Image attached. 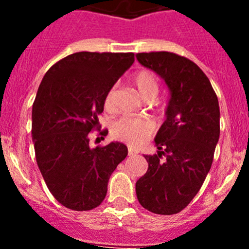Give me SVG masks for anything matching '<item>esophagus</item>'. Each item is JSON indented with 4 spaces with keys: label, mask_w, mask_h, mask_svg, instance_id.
<instances>
[{
    "label": "esophagus",
    "mask_w": 249,
    "mask_h": 249,
    "mask_svg": "<svg viewBox=\"0 0 249 249\" xmlns=\"http://www.w3.org/2000/svg\"><path fill=\"white\" fill-rule=\"evenodd\" d=\"M135 153H136V152H135V151H133V149L128 148V155H129V156H132V155H135Z\"/></svg>",
    "instance_id": "obj_1"
}]
</instances>
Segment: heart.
<instances>
[{
  "instance_id": "1",
  "label": "heart",
  "mask_w": 249,
  "mask_h": 249,
  "mask_svg": "<svg viewBox=\"0 0 249 249\" xmlns=\"http://www.w3.org/2000/svg\"><path fill=\"white\" fill-rule=\"evenodd\" d=\"M133 83L138 93L146 101H152L157 97L160 89V81L155 72L142 70L133 77ZM117 87L111 86L105 94L103 106L107 111L112 112L116 108ZM155 131V123L148 117H121L114 121L111 127L112 136L116 140L126 142L129 146H140Z\"/></svg>"
}]
</instances>
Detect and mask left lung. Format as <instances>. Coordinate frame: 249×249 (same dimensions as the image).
I'll use <instances>...</instances> for the list:
<instances>
[{"label":"left lung","instance_id":"left-lung-1","mask_svg":"<svg viewBox=\"0 0 249 249\" xmlns=\"http://www.w3.org/2000/svg\"><path fill=\"white\" fill-rule=\"evenodd\" d=\"M137 59L166 81L171 100L156 136L160 151L144 156L148 169L136 193L149 212L176 214L195 198L212 166L219 138L218 98L208 77L186 57L160 51L137 53Z\"/></svg>","mask_w":249,"mask_h":249}]
</instances>
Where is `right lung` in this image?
Segmentation results:
<instances>
[{
    "instance_id": "1",
    "label": "right lung",
    "mask_w": 249,
    "mask_h": 249,
    "mask_svg": "<svg viewBox=\"0 0 249 249\" xmlns=\"http://www.w3.org/2000/svg\"><path fill=\"white\" fill-rule=\"evenodd\" d=\"M133 62L132 52H77L54 63L39 85L32 108L36 160L50 192L66 208L100 206L109 177L128 153L120 142L93 148L89 133L98 129L107 89Z\"/></svg>"
}]
</instances>
